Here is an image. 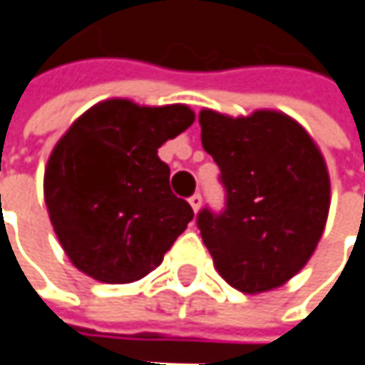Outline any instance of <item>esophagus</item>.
I'll return each instance as SVG.
<instances>
[{
	"mask_svg": "<svg viewBox=\"0 0 365 365\" xmlns=\"http://www.w3.org/2000/svg\"><path fill=\"white\" fill-rule=\"evenodd\" d=\"M190 205H192L194 211H198V209L202 207V196H200V192H196V194L190 196Z\"/></svg>",
	"mask_w": 365,
	"mask_h": 365,
	"instance_id": "1",
	"label": "esophagus"
}]
</instances>
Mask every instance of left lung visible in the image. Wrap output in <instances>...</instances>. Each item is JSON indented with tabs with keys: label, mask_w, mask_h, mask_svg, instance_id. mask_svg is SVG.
<instances>
[{
	"label": "left lung",
	"mask_w": 365,
	"mask_h": 365,
	"mask_svg": "<svg viewBox=\"0 0 365 365\" xmlns=\"http://www.w3.org/2000/svg\"><path fill=\"white\" fill-rule=\"evenodd\" d=\"M198 120L225 190L221 211L196 215L217 272L249 294L282 286L309 261L326 225L330 180L319 150L274 110L240 118L202 110Z\"/></svg>",
	"instance_id": "obj_1"
}]
</instances>
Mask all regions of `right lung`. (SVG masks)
Wrapping results in <instances>:
<instances>
[{
  "label": "right lung",
  "mask_w": 365,
  "mask_h": 365,
  "mask_svg": "<svg viewBox=\"0 0 365 365\" xmlns=\"http://www.w3.org/2000/svg\"><path fill=\"white\" fill-rule=\"evenodd\" d=\"M192 123L183 104L148 108L106 100L62 135L43 192L56 236L77 269L127 284L160 265L194 211L171 192L158 148Z\"/></svg>",
  "instance_id": "add662e5"
}]
</instances>
